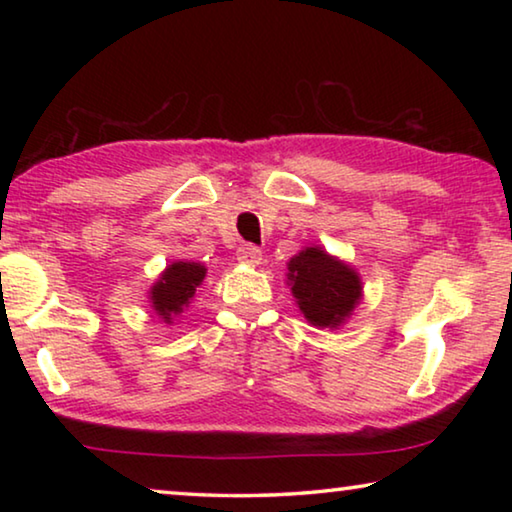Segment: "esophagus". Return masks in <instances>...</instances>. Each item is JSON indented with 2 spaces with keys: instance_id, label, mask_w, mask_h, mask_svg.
Wrapping results in <instances>:
<instances>
[{
  "instance_id": "1",
  "label": "esophagus",
  "mask_w": 512,
  "mask_h": 512,
  "mask_svg": "<svg viewBox=\"0 0 512 512\" xmlns=\"http://www.w3.org/2000/svg\"><path fill=\"white\" fill-rule=\"evenodd\" d=\"M237 259L241 264H248V266H257L262 262V250L253 244H244L237 248Z\"/></svg>"
}]
</instances>
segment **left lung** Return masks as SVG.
Returning <instances> with one entry per match:
<instances>
[{
	"mask_svg": "<svg viewBox=\"0 0 512 512\" xmlns=\"http://www.w3.org/2000/svg\"><path fill=\"white\" fill-rule=\"evenodd\" d=\"M287 280L300 311L316 327H341L361 300L359 273L318 246L291 257Z\"/></svg>",
	"mask_w": 512,
	"mask_h": 512,
	"instance_id": "left-lung-1",
	"label": "left lung"
}]
</instances>
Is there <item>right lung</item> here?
I'll return each instance as SVG.
<instances>
[{
	"label": "right lung",
	"instance_id": "obj_1",
	"mask_svg": "<svg viewBox=\"0 0 512 512\" xmlns=\"http://www.w3.org/2000/svg\"><path fill=\"white\" fill-rule=\"evenodd\" d=\"M205 273L207 268L198 262H173L164 268L160 280L149 291L155 314L164 318V323H171L173 316L183 314L189 300L194 298L196 287L203 284Z\"/></svg>",
	"mask_w": 512,
	"mask_h": 512
}]
</instances>
